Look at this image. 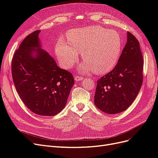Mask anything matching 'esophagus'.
I'll return each instance as SVG.
<instances>
[{"label":"esophagus","instance_id":"34e87169","mask_svg":"<svg viewBox=\"0 0 158 158\" xmlns=\"http://www.w3.org/2000/svg\"><path fill=\"white\" fill-rule=\"evenodd\" d=\"M74 79H75V80L76 81V82H78V81L84 80V78L83 77H81V76H78L76 75V76H74Z\"/></svg>","mask_w":158,"mask_h":158}]
</instances>
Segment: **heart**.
I'll return each instance as SVG.
<instances>
[{
	"label": "heart",
	"instance_id": "b5f03b06",
	"mask_svg": "<svg viewBox=\"0 0 158 158\" xmlns=\"http://www.w3.org/2000/svg\"><path fill=\"white\" fill-rule=\"evenodd\" d=\"M67 43L60 40L56 46V53L60 63L70 69L78 59V53L84 63L80 70L92 69L95 73H106L116 65L122 49V39L113 30L98 26L70 30Z\"/></svg>",
	"mask_w": 158,
	"mask_h": 158
}]
</instances>
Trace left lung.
Masks as SVG:
<instances>
[{
	"label": "left lung",
	"instance_id": "left-lung-1",
	"mask_svg": "<svg viewBox=\"0 0 158 158\" xmlns=\"http://www.w3.org/2000/svg\"><path fill=\"white\" fill-rule=\"evenodd\" d=\"M144 60L139 41L127 32V42L114 68L99 79L94 103L107 114L127 109L133 103L143 82Z\"/></svg>",
	"mask_w": 158,
	"mask_h": 158
}]
</instances>
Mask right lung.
I'll return each instance as SVG.
<instances>
[{
    "mask_svg": "<svg viewBox=\"0 0 158 158\" xmlns=\"http://www.w3.org/2000/svg\"><path fill=\"white\" fill-rule=\"evenodd\" d=\"M40 31L28 35L16 51L12 75L18 94L31 111L54 116L64 109L74 80L73 74L60 69L53 58L41 49Z\"/></svg>",
    "mask_w": 158,
    "mask_h": 158,
    "instance_id": "obj_1",
    "label": "right lung"
}]
</instances>
